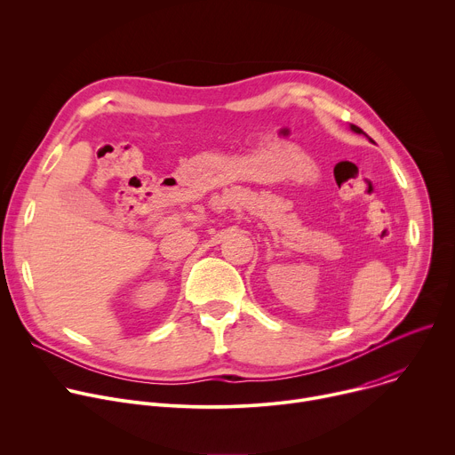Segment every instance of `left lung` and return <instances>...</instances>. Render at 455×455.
I'll use <instances>...</instances> for the list:
<instances>
[{
    "mask_svg": "<svg viewBox=\"0 0 455 455\" xmlns=\"http://www.w3.org/2000/svg\"><path fill=\"white\" fill-rule=\"evenodd\" d=\"M351 132H355V133H358V135H360V133H363L360 127H356V125H353V124H351ZM369 140H371V139H369ZM371 142H372V140H371Z\"/></svg>",
    "mask_w": 455,
    "mask_h": 455,
    "instance_id": "1",
    "label": "left lung"
}]
</instances>
